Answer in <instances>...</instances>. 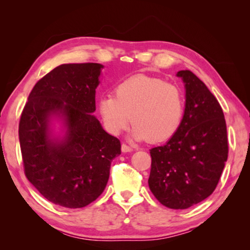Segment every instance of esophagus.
Here are the masks:
<instances>
[{
  "instance_id": "1",
  "label": "esophagus",
  "mask_w": 250,
  "mask_h": 250,
  "mask_svg": "<svg viewBox=\"0 0 250 250\" xmlns=\"http://www.w3.org/2000/svg\"><path fill=\"white\" fill-rule=\"evenodd\" d=\"M121 151L124 152V153H126V152L133 151V149H132V146H129L128 145H125V143H122V145H121Z\"/></svg>"
}]
</instances>
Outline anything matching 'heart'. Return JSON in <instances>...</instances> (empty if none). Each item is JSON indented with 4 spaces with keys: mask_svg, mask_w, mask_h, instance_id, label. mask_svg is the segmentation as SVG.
<instances>
[{
    "mask_svg": "<svg viewBox=\"0 0 250 250\" xmlns=\"http://www.w3.org/2000/svg\"><path fill=\"white\" fill-rule=\"evenodd\" d=\"M112 96L101 97L98 110L105 129L120 134L130 121L134 140L161 142L170 139L183 120L185 99L174 83L146 75L132 76L118 83Z\"/></svg>",
    "mask_w": 250,
    "mask_h": 250,
    "instance_id": "1",
    "label": "heart"
}]
</instances>
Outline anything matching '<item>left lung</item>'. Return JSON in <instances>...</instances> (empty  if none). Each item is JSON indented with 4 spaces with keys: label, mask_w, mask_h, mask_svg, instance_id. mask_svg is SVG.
I'll list each match as a JSON object with an SVG mask.
<instances>
[{
    "label": "left lung",
    "mask_w": 250,
    "mask_h": 250,
    "mask_svg": "<svg viewBox=\"0 0 250 250\" xmlns=\"http://www.w3.org/2000/svg\"><path fill=\"white\" fill-rule=\"evenodd\" d=\"M185 109L179 130L166 145L150 150L147 183L161 204L185 209L216 188L228 156L226 121L221 104L191 70H180Z\"/></svg>",
    "instance_id": "1"
}]
</instances>
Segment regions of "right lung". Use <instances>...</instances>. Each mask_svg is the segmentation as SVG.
Masks as SVG:
<instances>
[{"instance_id":"add662e5","label":"right lung","mask_w":250,"mask_h":250,"mask_svg":"<svg viewBox=\"0 0 250 250\" xmlns=\"http://www.w3.org/2000/svg\"><path fill=\"white\" fill-rule=\"evenodd\" d=\"M103 68L96 62L56 67L36 83L21 116L25 175L46 200L67 208L96 201L121 154L119 139L92 115ZM54 119L62 121L64 135L53 134Z\"/></svg>"}]
</instances>
